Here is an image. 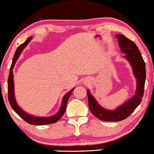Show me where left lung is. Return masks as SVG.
<instances>
[{"mask_svg": "<svg viewBox=\"0 0 154 154\" xmlns=\"http://www.w3.org/2000/svg\"><path fill=\"white\" fill-rule=\"evenodd\" d=\"M116 37L119 41L121 52L125 54L123 57L128 61L132 67V73L137 81L136 90L134 96L125 103L116 109L109 110L100 106L90 90H88V105L90 111L97 119L104 121H120L129 116L142 102L146 80L144 61L135 43L122 34L116 35Z\"/></svg>", "mask_w": 154, "mask_h": 154, "instance_id": "1", "label": "left lung"}]
</instances>
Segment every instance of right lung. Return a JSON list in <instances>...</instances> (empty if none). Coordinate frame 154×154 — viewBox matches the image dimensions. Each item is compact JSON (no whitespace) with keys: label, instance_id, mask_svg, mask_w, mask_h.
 Masks as SVG:
<instances>
[{"label":"right lung","instance_id":"right-lung-1","mask_svg":"<svg viewBox=\"0 0 154 154\" xmlns=\"http://www.w3.org/2000/svg\"><path fill=\"white\" fill-rule=\"evenodd\" d=\"M32 37H29L24 43L21 44V45L17 48L16 50L15 53L14 54L13 60H12V65L10 66V73L9 76H8V100H9V102L10 106L13 109V110L20 116L24 120L26 123L31 125H48V124H51L56 123L60 120L64 113L65 112L66 108V104L68 102V100L69 97H70L72 91L74 90L75 88H73L72 90L69 91L63 97L62 104H61V106L60 109H59L58 112L53 116L48 117L44 116H35L31 115L29 113H26L24 111L21 107L19 106L17 102L15 96H14V75H13V68L14 66V64L17 61L18 58L20 57L21 53L23 51V50L26 47L27 45L29 43V42L31 41Z\"/></svg>","mask_w":154,"mask_h":154}]
</instances>
